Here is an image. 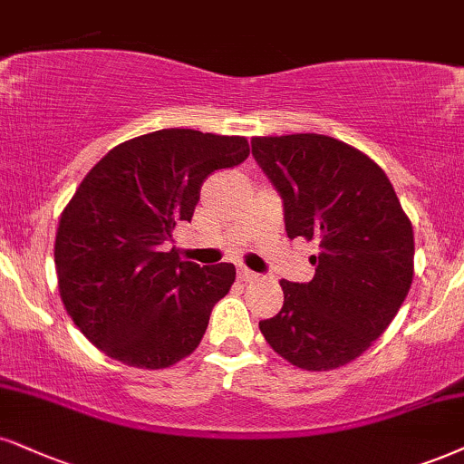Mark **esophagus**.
<instances>
[{"instance_id":"1","label":"esophagus","mask_w":464,"mask_h":464,"mask_svg":"<svg viewBox=\"0 0 464 464\" xmlns=\"http://www.w3.org/2000/svg\"><path fill=\"white\" fill-rule=\"evenodd\" d=\"M256 277L258 276H256L254 271H249V268H245V266L238 268V279H241V282H254Z\"/></svg>"}]
</instances>
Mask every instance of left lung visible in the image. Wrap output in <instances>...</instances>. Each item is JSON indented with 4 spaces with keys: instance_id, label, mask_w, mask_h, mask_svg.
Returning a JSON list of instances; mask_svg holds the SVG:
<instances>
[{
    "instance_id": "obj_1",
    "label": "left lung",
    "mask_w": 464,
    "mask_h": 464,
    "mask_svg": "<svg viewBox=\"0 0 464 464\" xmlns=\"http://www.w3.org/2000/svg\"><path fill=\"white\" fill-rule=\"evenodd\" d=\"M251 154L284 199L288 238L318 243L312 282L282 279L284 307L260 320L301 370L351 363L390 327L413 282V226L368 154L329 135L254 137Z\"/></svg>"
}]
</instances>
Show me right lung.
I'll return each instance as SVG.
<instances>
[{
    "instance_id": "obj_1",
    "label": "right lung",
    "mask_w": 464,
    "mask_h": 464,
    "mask_svg": "<svg viewBox=\"0 0 464 464\" xmlns=\"http://www.w3.org/2000/svg\"><path fill=\"white\" fill-rule=\"evenodd\" d=\"M247 157L245 137L163 129L111 148L85 174L57 226V288L107 357L163 370L196 351L237 268L180 260L165 241L191 221L202 182Z\"/></svg>"
}]
</instances>
